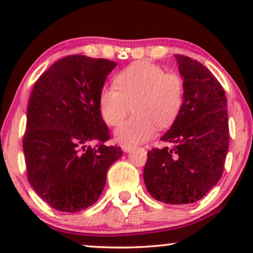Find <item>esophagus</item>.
<instances>
[{"instance_id":"1","label":"esophagus","mask_w":253,"mask_h":253,"mask_svg":"<svg viewBox=\"0 0 253 253\" xmlns=\"http://www.w3.org/2000/svg\"><path fill=\"white\" fill-rule=\"evenodd\" d=\"M121 147H122V151H123V152H126H126H130L131 150H132V145H126V144H123L122 146H121Z\"/></svg>"}]
</instances>
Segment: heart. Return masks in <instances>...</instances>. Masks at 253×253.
I'll return each instance as SVG.
<instances>
[{"mask_svg": "<svg viewBox=\"0 0 253 253\" xmlns=\"http://www.w3.org/2000/svg\"><path fill=\"white\" fill-rule=\"evenodd\" d=\"M185 99V84L176 72H165L151 62H134L115 77V86L101 89L99 108L110 126L134 115L116 130L117 139L136 144L153 136L155 129L171 126L178 119Z\"/></svg>", "mask_w": 253, "mask_h": 253, "instance_id": "1", "label": "heart"}]
</instances>
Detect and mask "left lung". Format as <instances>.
Masks as SVG:
<instances>
[{"mask_svg":"<svg viewBox=\"0 0 253 253\" xmlns=\"http://www.w3.org/2000/svg\"><path fill=\"white\" fill-rule=\"evenodd\" d=\"M175 57L185 84L184 106L161 137L167 145L147 152L144 182L154 199L184 205L202 199L222 176L229 126L219 81L197 60Z\"/></svg>","mask_w":253,"mask_h":253,"instance_id":"1","label":"left lung"}]
</instances>
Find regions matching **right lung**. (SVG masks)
Instances as JSON below:
<instances>
[{"label": "right lung", "mask_w": 253, "mask_h": 253, "mask_svg": "<svg viewBox=\"0 0 253 253\" xmlns=\"http://www.w3.org/2000/svg\"><path fill=\"white\" fill-rule=\"evenodd\" d=\"M116 65L106 58L69 55L44 71L31 92L23 137L27 178L39 197L61 212L93 205L109 167L123 153L106 145L110 133L99 108L100 92Z\"/></svg>", "instance_id": "right-lung-1"}]
</instances>
